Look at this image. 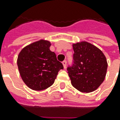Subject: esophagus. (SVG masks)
Instances as JSON below:
<instances>
[{"label":"esophagus","mask_w":120,"mask_h":120,"mask_svg":"<svg viewBox=\"0 0 120 120\" xmlns=\"http://www.w3.org/2000/svg\"><path fill=\"white\" fill-rule=\"evenodd\" d=\"M63 65V67H64V68H65L66 67V66H67V61H63L62 62Z\"/></svg>","instance_id":"34e87169"}]
</instances>
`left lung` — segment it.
I'll use <instances>...</instances> for the list:
<instances>
[{"mask_svg":"<svg viewBox=\"0 0 120 120\" xmlns=\"http://www.w3.org/2000/svg\"><path fill=\"white\" fill-rule=\"evenodd\" d=\"M73 64L67 68L72 85L81 92H92L105 77L106 58L100 49L87 42L73 44Z\"/></svg>","mask_w":120,"mask_h":120,"instance_id":"obj_1","label":"left lung"}]
</instances>
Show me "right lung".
<instances>
[{"label": "right lung", "mask_w": 120, "mask_h": 120, "mask_svg": "<svg viewBox=\"0 0 120 120\" xmlns=\"http://www.w3.org/2000/svg\"><path fill=\"white\" fill-rule=\"evenodd\" d=\"M49 41L40 40L23 48L19 53L17 65L21 78L33 90L41 91L52 85L63 65L50 51Z\"/></svg>", "instance_id": "1"}]
</instances>
